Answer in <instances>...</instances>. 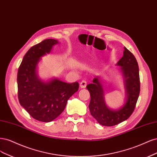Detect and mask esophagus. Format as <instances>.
I'll list each match as a JSON object with an SVG mask.
<instances>
[{"mask_svg": "<svg viewBox=\"0 0 157 157\" xmlns=\"http://www.w3.org/2000/svg\"><path fill=\"white\" fill-rule=\"evenodd\" d=\"M86 85H87V82L85 81H82V82L79 83V87L82 89H84L86 87Z\"/></svg>", "mask_w": 157, "mask_h": 157, "instance_id": "esophagus-1", "label": "esophagus"}]
</instances>
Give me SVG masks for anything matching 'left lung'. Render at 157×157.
Wrapping results in <instances>:
<instances>
[{
    "label": "left lung",
    "instance_id": "obj_1",
    "mask_svg": "<svg viewBox=\"0 0 157 157\" xmlns=\"http://www.w3.org/2000/svg\"><path fill=\"white\" fill-rule=\"evenodd\" d=\"M123 75L126 98L118 109L109 108L105 101V86L102 78L96 76L87 85L90 93L89 105L91 115L101 125L112 126L127 119L133 113L140 91L139 67L134 55L124 48L123 55L116 64Z\"/></svg>",
    "mask_w": 157,
    "mask_h": 157
}]
</instances>
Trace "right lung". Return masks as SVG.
I'll use <instances>...</instances> for the list:
<instances>
[{"label":"right lung","instance_id":"1","mask_svg":"<svg viewBox=\"0 0 157 157\" xmlns=\"http://www.w3.org/2000/svg\"><path fill=\"white\" fill-rule=\"evenodd\" d=\"M58 44L57 40L46 39L30 48L17 72L19 103L32 117L42 122H51L61 114L68 100L79 89L78 82L68 83L55 78L44 81L38 76L41 58Z\"/></svg>","mask_w":157,"mask_h":157}]
</instances>
